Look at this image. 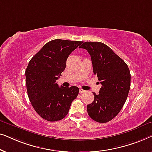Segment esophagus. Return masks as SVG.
Masks as SVG:
<instances>
[{
  "label": "esophagus",
  "instance_id": "obj_1",
  "mask_svg": "<svg viewBox=\"0 0 152 152\" xmlns=\"http://www.w3.org/2000/svg\"><path fill=\"white\" fill-rule=\"evenodd\" d=\"M86 91H85L84 90H83V89H80V93H85Z\"/></svg>",
  "mask_w": 152,
  "mask_h": 152
}]
</instances>
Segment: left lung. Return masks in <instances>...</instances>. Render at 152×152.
I'll use <instances>...</instances> for the list:
<instances>
[{"label":"left lung","instance_id":"left-lung-1","mask_svg":"<svg viewBox=\"0 0 152 152\" xmlns=\"http://www.w3.org/2000/svg\"><path fill=\"white\" fill-rule=\"evenodd\" d=\"M80 48L91 55L93 72L100 82L99 94L87 105L90 118L100 123L109 122L119 113L127 98L131 74L127 64L110 48L101 42H84Z\"/></svg>","mask_w":152,"mask_h":152}]
</instances>
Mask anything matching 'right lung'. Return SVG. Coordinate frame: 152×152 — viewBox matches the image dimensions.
<instances>
[{
	"instance_id": "right-lung-1",
	"label": "right lung",
	"mask_w": 152,
	"mask_h": 152,
	"mask_svg": "<svg viewBox=\"0 0 152 152\" xmlns=\"http://www.w3.org/2000/svg\"><path fill=\"white\" fill-rule=\"evenodd\" d=\"M82 43L62 39L50 41L29 62L26 70L28 97L43 119L50 122L63 119L77 97L78 87H59L57 80L66 68L68 56Z\"/></svg>"
}]
</instances>
